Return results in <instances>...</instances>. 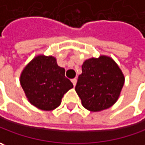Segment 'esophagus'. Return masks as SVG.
<instances>
[{"mask_svg":"<svg viewBox=\"0 0 145 145\" xmlns=\"http://www.w3.org/2000/svg\"><path fill=\"white\" fill-rule=\"evenodd\" d=\"M71 82H72L73 85H74V86H75V85H76V83H77V79L74 78V79H71Z\"/></svg>","mask_w":145,"mask_h":145,"instance_id":"obj_1","label":"esophagus"}]
</instances>
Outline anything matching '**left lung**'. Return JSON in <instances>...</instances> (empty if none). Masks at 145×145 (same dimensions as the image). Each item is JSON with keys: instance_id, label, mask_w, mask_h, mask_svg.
Masks as SVG:
<instances>
[{"instance_id": "8db88e82", "label": "left lung", "mask_w": 145, "mask_h": 145, "mask_svg": "<svg viewBox=\"0 0 145 145\" xmlns=\"http://www.w3.org/2000/svg\"><path fill=\"white\" fill-rule=\"evenodd\" d=\"M124 80L122 71L115 61L101 56L84 62L75 91L84 108L97 112L110 108L116 102Z\"/></svg>"}]
</instances>
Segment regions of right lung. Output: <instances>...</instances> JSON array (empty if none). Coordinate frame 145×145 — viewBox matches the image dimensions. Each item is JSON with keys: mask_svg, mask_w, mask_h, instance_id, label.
I'll use <instances>...</instances> for the list:
<instances>
[{"mask_svg": "<svg viewBox=\"0 0 145 145\" xmlns=\"http://www.w3.org/2000/svg\"><path fill=\"white\" fill-rule=\"evenodd\" d=\"M20 83L31 104L43 110L58 107L64 94L73 88L65 69L52 56L35 57L24 68Z\"/></svg>", "mask_w": 145, "mask_h": 145, "instance_id": "add662e5", "label": "right lung"}]
</instances>
